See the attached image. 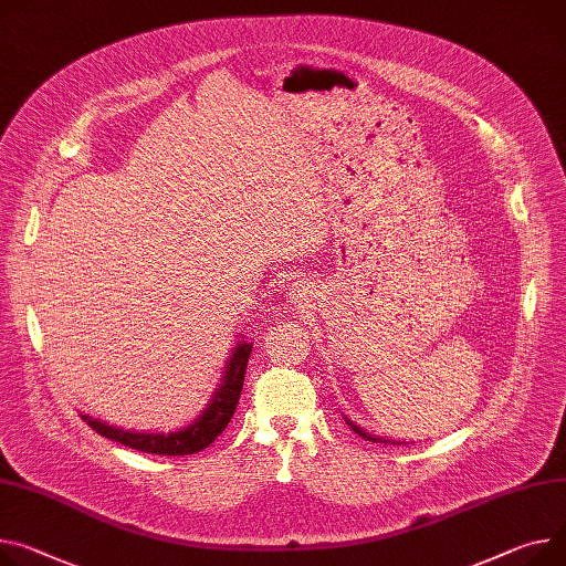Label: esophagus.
<instances>
[{"label":"esophagus","instance_id":"obj_1","mask_svg":"<svg viewBox=\"0 0 566 566\" xmlns=\"http://www.w3.org/2000/svg\"><path fill=\"white\" fill-rule=\"evenodd\" d=\"M306 296H308L306 292H303V290H296L292 298H294V303H308V298H306Z\"/></svg>","mask_w":566,"mask_h":566}]
</instances>
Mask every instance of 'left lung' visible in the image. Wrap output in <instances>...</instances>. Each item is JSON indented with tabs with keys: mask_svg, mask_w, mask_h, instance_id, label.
<instances>
[{
	"mask_svg": "<svg viewBox=\"0 0 566 566\" xmlns=\"http://www.w3.org/2000/svg\"><path fill=\"white\" fill-rule=\"evenodd\" d=\"M344 421H346V423H349V428H352L354 432H358V434H360V438H365V440H369V442H382V444H406V442H397V440H385V438H376V434L367 432L365 428H360L358 423H354L352 419H346V417H344Z\"/></svg>",
	"mask_w": 566,
	"mask_h": 566,
	"instance_id": "left-lung-1",
	"label": "left lung"
}]
</instances>
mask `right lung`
I'll use <instances>...</instances> for the list:
<instances>
[{
	"label": "right lung",
	"instance_id": "right-lung-1",
	"mask_svg": "<svg viewBox=\"0 0 566 566\" xmlns=\"http://www.w3.org/2000/svg\"><path fill=\"white\" fill-rule=\"evenodd\" d=\"M253 344L240 339L233 352L229 356V363L224 367L222 382L217 385L212 399L203 408V412L188 423L186 428L171 430V432H136V430H124L108 426L99 419H93L88 415H81L83 421H88V426L99 432L102 438H108L113 442H119L128 449L154 453V455H192L206 447H210L220 432L229 426L238 399L242 395V382H244V371L247 363L251 356Z\"/></svg>",
	"mask_w": 566,
	"mask_h": 566
}]
</instances>
